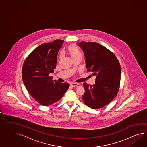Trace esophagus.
<instances>
[{"mask_svg": "<svg viewBox=\"0 0 147 147\" xmlns=\"http://www.w3.org/2000/svg\"><path fill=\"white\" fill-rule=\"evenodd\" d=\"M78 85V84L77 83H71V86L74 87V86H76Z\"/></svg>", "mask_w": 147, "mask_h": 147, "instance_id": "1", "label": "esophagus"}]
</instances>
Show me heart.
I'll return each instance as SVG.
<instances>
[{
  "instance_id": "1",
  "label": "heart",
  "mask_w": 147,
  "mask_h": 147,
  "mask_svg": "<svg viewBox=\"0 0 147 147\" xmlns=\"http://www.w3.org/2000/svg\"><path fill=\"white\" fill-rule=\"evenodd\" d=\"M68 53L72 59L74 60L76 58H81L83 57V54L82 51L79 49L78 47L74 45H71L68 47ZM62 54H61V57H62Z\"/></svg>"
}]
</instances>
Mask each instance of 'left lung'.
<instances>
[{
    "instance_id": "8db88e82",
    "label": "left lung",
    "mask_w": 147,
    "mask_h": 147,
    "mask_svg": "<svg viewBox=\"0 0 147 147\" xmlns=\"http://www.w3.org/2000/svg\"><path fill=\"white\" fill-rule=\"evenodd\" d=\"M84 54L87 71L96 76L93 85L83 83L84 103L94 109L111 102L118 93L121 68L114 54L99 43L81 41L78 44Z\"/></svg>"
}]
</instances>
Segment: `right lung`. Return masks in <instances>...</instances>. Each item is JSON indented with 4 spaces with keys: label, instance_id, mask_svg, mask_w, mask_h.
I'll use <instances>...</instances> for the list:
<instances>
[{
    "label": "right lung",
    "instance_id": "obj_1",
    "mask_svg": "<svg viewBox=\"0 0 147 147\" xmlns=\"http://www.w3.org/2000/svg\"><path fill=\"white\" fill-rule=\"evenodd\" d=\"M64 41L55 40L36 47L25 59L22 76L30 94L40 105L49 106L60 100L68 90L67 83L53 81L49 76L55 69L58 50Z\"/></svg>",
    "mask_w": 147,
    "mask_h": 147
}]
</instances>
